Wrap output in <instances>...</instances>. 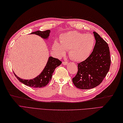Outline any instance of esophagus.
I'll use <instances>...</instances> for the list:
<instances>
[{"mask_svg":"<svg viewBox=\"0 0 123 123\" xmlns=\"http://www.w3.org/2000/svg\"><path fill=\"white\" fill-rule=\"evenodd\" d=\"M62 64L64 65H68V62H62Z\"/></svg>","mask_w":123,"mask_h":123,"instance_id":"34e87169","label":"esophagus"}]
</instances>
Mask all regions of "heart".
<instances>
[{
  "instance_id": "1",
  "label": "heart",
  "mask_w": 123,
  "mask_h": 123,
  "mask_svg": "<svg viewBox=\"0 0 123 123\" xmlns=\"http://www.w3.org/2000/svg\"><path fill=\"white\" fill-rule=\"evenodd\" d=\"M95 38L90 34L70 31L62 35L60 43L53 44V49L57 55L62 56L69 50V56L74 61L82 62L89 58L95 45Z\"/></svg>"
}]
</instances>
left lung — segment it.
<instances>
[{
	"label": "left lung",
	"instance_id": "left-lung-1",
	"mask_svg": "<svg viewBox=\"0 0 123 123\" xmlns=\"http://www.w3.org/2000/svg\"><path fill=\"white\" fill-rule=\"evenodd\" d=\"M96 43L92 53L86 60L78 63V72L72 81L81 89H90L102 83L108 74L111 58L108 43L93 31Z\"/></svg>",
	"mask_w": 123,
	"mask_h": 123
}]
</instances>
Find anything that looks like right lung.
<instances>
[{
    "instance_id": "add662e5",
    "label": "right lung",
    "mask_w": 123,
    "mask_h": 123,
    "mask_svg": "<svg viewBox=\"0 0 123 123\" xmlns=\"http://www.w3.org/2000/svg\"><path fill=\"white\" fill-rule=\"evenodd\" d=\"M50 33V30L45 31H37L31 33V34H36L43 39H47L49 36ZM61 63L62 62L59 59L53 58L52 56H49L46 67L42 73L36 77L30 80L21 79V78L17 76L15 73L14 74L17 79L25 85L34 88H42L46 86L49 83L55 68L60 65Z\"/></svg>"
}]
</instances>
